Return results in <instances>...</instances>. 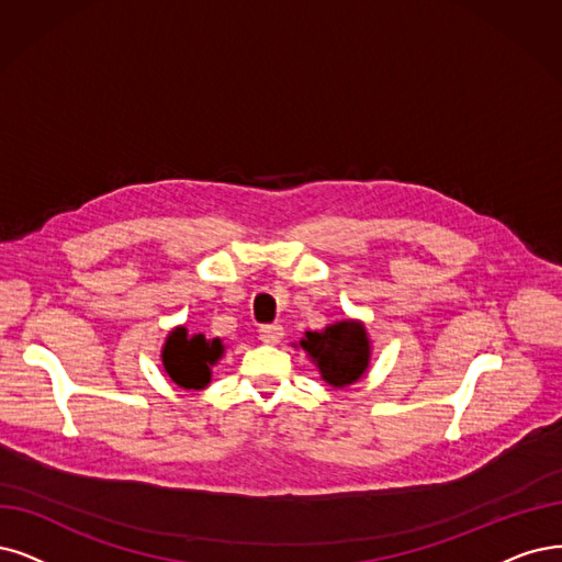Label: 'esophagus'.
I'll return each mask as SVG.
<instances>
[{"instance_id":"obj_1","label":"esophagus","mask_w":562,"mask_h":562,"mask_svg":"<svg viewBox=\"0 0 562 562\" xmlns=\"http://www.w3.org/2000/svg\"><path fill=\"white\" fill-rule=\"evenodd\" d=\"M284 336V328L280 324H263L259 328V338L266 342V345H278Z\"/></svg>"}]
</instances>
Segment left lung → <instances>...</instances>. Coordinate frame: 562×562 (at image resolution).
<instances>
[{"mask_svg": "<svg viewBox=\"0 0 562 562\" xmlns=\"http://www.w3.org/2000/svg\"><path fill=\"white\" fill-rule=\"evenodd\" d=\"M301 347L317 366L322 380L330 386L355 384L370 363L366 326L355 319L336 322L324 330H307Z\"/></svg>", "mask_w": 562, "mask_h": 562, "instance_id": "obj_1", "label": "left lung"}]
</instances>
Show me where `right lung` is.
Listing matches in <instances>:
<instances>
[{
	"label": "right lung",
	"mask_w": 562,
	"mask_h": 562,
	"mask_svg": "<svg viewBox=\"0 0 562 562\" xmlns=\"http://www.w3.org/2000/svg\"><path fill=\"white\" fill-rule=\"evenodd\" d=\"M224 345L220 338L207 340L203 334H187L184 326L173 328L161 349V363L182 389H205L211 384V368L222 359Z\"/></svg>",
	"instance_id": "right-lung-1"
}]
</instances>
